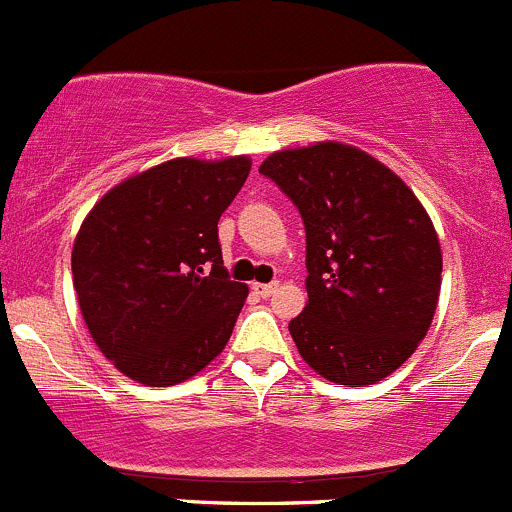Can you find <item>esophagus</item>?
<instances>
[{
    "label": "esophagus",
    "mask_w": 512,
    "mask_h": 512,
    "mask_svg": "<svg viewBox=\"0 0 512 512\" xmlns=\"http://www.w3.org/2000/svg\"><path fill=\"white\" fill-rule=\"evenodd\" d=\"M276 288H278V281H273V283H254V286H251V291H254L258 298H268L273 291H276Z\"/></svg>",
    "instance_id": "esophagus-1"
}]
</instances>
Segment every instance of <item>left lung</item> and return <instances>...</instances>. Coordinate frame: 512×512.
<instances>
[{"instance_id":"obj_1","label":"left lung","mask_w":512,"mask_h":512,"mask_svg":"<svg viewBox=\"0 0 512 512\" xmlns=\"http://www.w3.org/2000/svg\"><path fill=\"white\" fill-rule=\"evenodd\" d=\"M306 226V291L288 323L303 361L338 386H373L426 338L440 293L433 221L401 176L356 146L318 141L261 164Z\"/></svg>"}]
</instances>
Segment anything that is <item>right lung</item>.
Segmentation results:
<instances>
[{
	"mask_svg": "<svg viewBox=\"0 0 512 512\" xmlns=\"http://www.w3.org/2000/svg\"><path fill=\"white\" fill-rule=\"evenodd\" d=\"M249 156L171 159L106 191L79 229L74 291L99 351L131 381H189L229 343L249 286L231 281L219 219Z\"/></svg>",
	"mask_w": 512,
	"mask_h": 512,
	"instance_id": "obj_1",
	"label": "right lung"
}]
</instances>
